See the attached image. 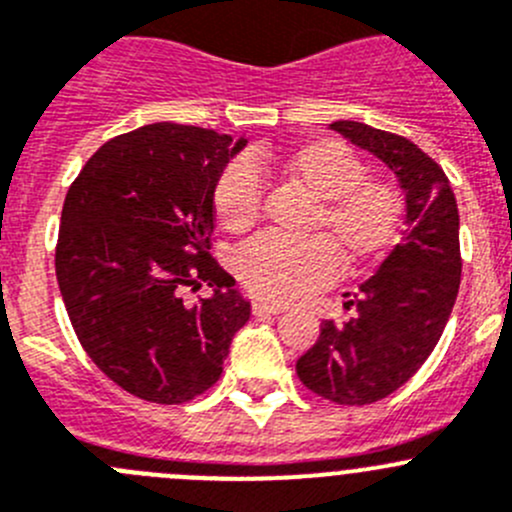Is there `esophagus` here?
I'll use <instances>...</instances> for the list:
<instances>
[{"instance_id": "obj_1", "label": "esophagus", "mask_w": 512, "mask_h": 512, "mask_svg": "<svg viewBox=\"0 0 512 512\" xmlns=\"http://www.w3.org/2000/svg\"><path fill=\"white\" fill-rule=\"evenodd\" d=\"M253 314L256 316H264V314H281L286 311L284 304H271V301H253Z\"/></svg>"}]
</instances>
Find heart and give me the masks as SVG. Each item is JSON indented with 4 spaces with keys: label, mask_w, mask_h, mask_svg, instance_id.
I'll use <instances>...</instances> for the list:
<instances>
[{
    "label": "heart",
    "mask_w": 512,
    "mask_h": 512,
    "mask_svg": "<svg viewBox=\"0 0 512 512\" xmlns=\"http://www.w3.org/2000/svg\"><path fill=\"white\" fill-rule=\"evenodd\" d=\"M261 170H276L316 198L309 231L319 236H266L248 241L236 253V274L251 294L291 301L337 274V256L347 269H359L387 256L405 218L402 193L387 178L367 175L364 160L334 138L309 140L284 155L253 153L248 163H231L213 188V213L228 233H246L264 211Z\"/></svg>",
    "instance_id": "1"
}]
</instances>
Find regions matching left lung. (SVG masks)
Here are the masks:
<instances>
[{
	"mask_svg": "<svg viewBox=\"0 0 512 512\" xmlns=\"http://www.w3.org/2000/svg\"><path fill=\"white\" fill-rule=\"evenodd\" d=\"M332 130L387 163L407 201L405 241L347 301L352 319L324 321L296 362L306 389L359 407L402 387L440 342L460 289V216L445 170L412 140L354 120Z\"/></svg>",
	"mask_w": 512,
	"mask_h": 512,
	"instance_id": "8db88e82",
	"label": "left lung"
}]
</instances>
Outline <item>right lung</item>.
Instances as JSON below:
<instances>
[{
	"label": "right lung",
	"instance_id": "right-lung-1",
	"mask_svg": "<svg viewBox=\"0 0 512 512\" xmlns=\"http://www.w3.org/2000/svg\"><path fill=\"white\" fill-rule=\"evenodd\" d=\"M243 145L145 125L107 140L67 191L55 251L67 316L97 369L145 402L183 405L211 389L251 316L208 253L213 188ZM201 285L214 296L188 307L182 294Z\"/></svg>",
	"mask_w": 512,
	"mask_h": 512
}]
</instances>
